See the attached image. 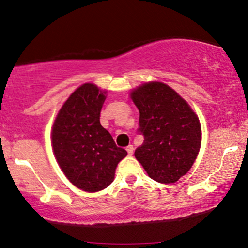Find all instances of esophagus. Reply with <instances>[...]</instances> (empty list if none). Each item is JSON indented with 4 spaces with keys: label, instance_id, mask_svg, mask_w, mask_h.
<instances>
[{
    "label": "esophagus",
    "instance_id": "1",
    "mask_svg": "<svg viewBox=\"0 0 248 248\" xmlns=\"http://www.w3.org/2000/svg\"><path fill=\"white\" fill-rule=\"evenodd\" d=\"M126 150H127L128 154H129V155H133V154H134V150H135V148H134L133 145H129V146H127Z\"/></svg>",
    "mask_w": 248,
    "mask_h": 248
}]
</instances>
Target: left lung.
I'll return each instance as SVG.
<instances>
[{"mask_svg":"<svg viewBox=\"0 0 248 248\" xmlns=\"http://www.w3.org/2000/svg\"><path fill=\"white\" fill-rule=\"evenodd\" d=\"M140 110L144 141L135 151L152 179L172 184L186 174L195 162L202 130L197 115L187 102L162 82H147L131 92Z\"/></svg>","mask_w":248,"mask_h":248,"instance_id":"1","label":"left lung"}]
</instances>
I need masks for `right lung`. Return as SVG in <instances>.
<instances>
[{
    "label": "right lung",
    "instance_id": "1",
    "mask_svg": "<svg viewBox=\"0 0 248 248\" xmlns=\"http://www.w3.org/2000/svg\"><path fill=\"white\" fill-rule=\"evenodd\" d=\"M104 94L93 84L81 85L65 101L52 130L59 166L76 187L90 193L113 181L115 168L127 155L101 126Z\"/></svg>",
    "mask_w": 248,
    "mask_h": 248
}]
</instances>
